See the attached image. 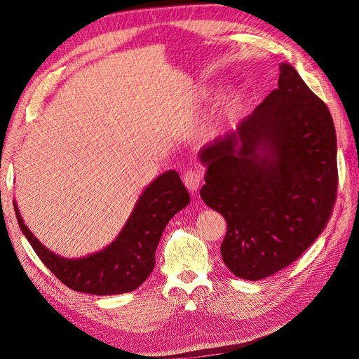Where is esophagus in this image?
Wrapping results in <instances>:
<instances>
[{
    "label": "esophagus",
    "instance_id": "34e87169",
    "mask_svg": "<svg viewBox=\"0 0 359 359\" xmlns=\"http://www.w3.org/2000/svg\"><path fill=\"white\" fill-rule=\"evenodd\" d=\"M184 184H186V187L190 191H198L199 186H201V181H202V173L198 169H189L186 173H184V178H182Z\"/></svg>",
    "mask_w": 359,
    "mask_h": 359
}]
</instances>
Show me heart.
Listing matches in <instances>:
<instances>
[{
    "label": "heart",
    "mask_w": 359,
    "mask_h": 359,
    "mask_svg": "<svg viewBox=\"0 0 359 359\" xmlns=\"http://www.w3.org/2000/svg\"><path fill=\"white\" fill-rule=\"evenodd\" d=\"M233 107H235L233 100L223 102L219 107H217L212 116L210 119H206V121L201 126V135L203 137H211V136L219 133L223 123H224V119L229 118L231 114L233 112Z\"/></svg>",
    "instance_id": "obj_1"
}]
</instances>
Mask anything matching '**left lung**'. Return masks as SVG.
Here are the masks:
<instances>
[{
  "mask_svg": "<svg viewBox=\"0 0 359 359\" xmlns=\"http://www.w3.org/2000/svg\"><path fill=\"white\" fill-rule=\"evenodd\" d=\"M199 160L201 198L224 217L222 257L236 277L257 281L289 266L330 220L339 180L334 121L287 62L277 88Z\"/></svg>",
  "mask_w": 359,
  "mask_h": 359,
  "instance_id": "obj_1",
  "label": "left lung"
}]
</instances>
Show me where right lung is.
I'll return each mask as SVG.
<instances>
[{
    "instance_id": "add662e5",
    "label": "right lung",
    "mask_w": 359,
    "mask_h": 359,
    "mask_svg": "<svg viewBox=\"0 0 359 359\" xmlns=\"http://www.w3.org/2000/svg\"><path fill=\"white\" fill-rule=\"evenodd\" d=\"M190 194L178 172L158 175L140 194L121 232L100 252L69 259L50 252L32 235L15 205L20 231L58 280L73 290L91 295H118L137 289L156 265V248L166 224L186 208Z\"/></svg>"
}]
</instances>
